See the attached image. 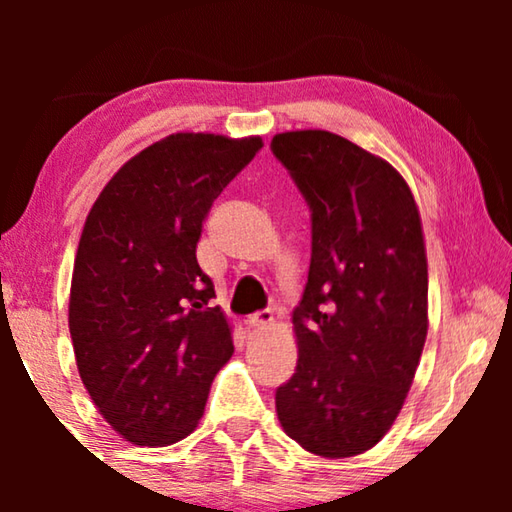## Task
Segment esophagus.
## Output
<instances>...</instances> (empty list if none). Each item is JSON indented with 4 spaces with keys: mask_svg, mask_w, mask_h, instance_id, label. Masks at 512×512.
<instances>
[{
    "mask_svg": "<svg viewBox=\"0 0 512 512\" xmlns=\"http://www.w3.org/2000/svg\"><path fill=\"white\" fill-rule=\"evenodd\" d=\"M248 323H250V327H255V329H268L273 325V311L271 309L255 311V314L248 318Z\"/></svg>",
    "mask_w": 512,
    "mask_h": 512,
    "instance_id": "obj_1",
    "label": "esophagus"
}]
</instances>
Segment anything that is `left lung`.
I'll list each match as a JSON object with an SVG mask.
<instances>
[{
  "mask_svg": "<svg viewBox=\"0 0 512 512\" xmlns=\"http://www.w3.org/2000/svg\"><path fill=\"white\" fill-rule=\"evenodd\" d=\"M271 151L311 212L298 366L277 418L311 454L357 456L391 429L427 339L420 214L400 173L341 135L282 133Z\"/></svg>",
  "mask_w": 512,
  "mask_h": 512,
  "instance_id": "8db88e82",
  "label": "left lung"
}]
</instances>
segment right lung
Returning <instances> with one entry per match:
<instances>
[{"label":"right lung","mask_w":512,"mask_h":512,"mask_svg":"<svg viewBox=\"0 0 512 512\" xmlns=\"http://www.w3.org/2000/svg\"><path fill=\"white\" fill-rule=\"evenodd\" d=\"M259 149V137H164L112 176L85 219L69 293L76 366L99 413L135 445L189 436L235 352L196 244Z\"/></svg>","instance_id":"right-lung-1"}]
</instances>
